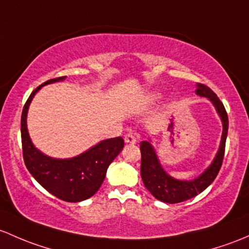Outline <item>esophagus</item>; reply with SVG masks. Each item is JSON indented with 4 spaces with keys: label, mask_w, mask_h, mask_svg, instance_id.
I'll list each match as a JSON object with an SVG mask.
<instances>
[{
    "label": "esophagus",
    "mask_w": 249,
    "mask_h": 249,
    "mask_svg": "<svg viewBox=\"0 0 249 249\" xmlns=\"http://www.w3.org/2000/svg\"><path fill=\"white\" fill-rule=\"evenodd\" d=\"M125 143H127V144H136L137 143V140H136L135 136L132 135V133H127V135H125Z\"/></svg>",
    "instance_id": "1"
}]
</instances>
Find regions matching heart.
<instances>
[{
  "mask_svg": "<svg viewBox=\"0 0 249 249\" xmlns=\"http://www.w3.org/2000/svg\"><path fill=\"white\" fill-rule=\"evenodd\" d=\"M144 99H145L146 103L153 104V103H155L156 100H159V99H160V94L159 93H155V91H154V93H149V94H146Z\"/></svg>",
  "mask_w": 249,
  "mask_h": 249,
  "instance_id": "b5f03b06",
  "label": "heart"
}]
</instances>
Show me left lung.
<instances>
[{"label":"left lung","mask_w":249,"mask_h":249,"mask_svg":"<svg viewBox=\"0 0 249 249\" xmlns=\"http://www.w3.org/2000/svg\"><path fill=\"white\" fill-rule=\"evenodd\" d=\"M196 94L208 98L213 103L217 113L221 118L222 125H223L218 151L210 166L201 173L199 177L192 180H179L171 177L160 163L158 154H156L155 148L151 144V141H143L141 143V154H142L141 177H142L143 184L156 199L164 201V203H181V201L191 199L199 195L206 187L213 184L221 169L222 162H223L226 140L227 135H228V114H227L223 104L208 86L197 83Z\"/></svg>","instance_id":"1"}]
</instances>
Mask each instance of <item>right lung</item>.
<instances>
[{"instance_id":"1","label":"right lung","mask_w":249,"mask_h":249,"mask_svg":"<svg viewBox=\"0 0 249 249\" xmlns=\"http://www.w3.org/2000/svg\"><path fill=\"white\" fill-rule=\"evenodd\" d=\"M67 76L52 78L36 88L21 114V142L23 161L28 172L46 191L59 199L77 203L90 198L104 182L107 168L124 148L122 137L99 142L85 153L70 159L50 158L36 148L27 130V112L36 93L43 86L64 81Z\"/></svg>"}]
</instances>
